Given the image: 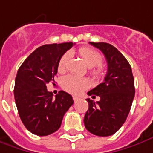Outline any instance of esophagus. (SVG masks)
Masks as SVG:
<instances>
[{"instance_id":"obj_1","label":"esophagus","mask_w":153,"mask_h":153,"mask_svg":"<svg viewBox=\"0 0 153 153\" xmlns=\"http://www.w3.org/2000/svg\"><path fill=\"white\" fill-rule=\"evenodd\" d=\"M73 100H74V102H76V101H78V100H79V98H78V97H76V96H74V97H73Z\"/></svg>"}]
</instances>
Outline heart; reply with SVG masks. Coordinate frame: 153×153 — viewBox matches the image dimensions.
<instances>
[{
	"mask_svg": "<svg viewBox=\"0 0 153 153\" xmlns=\"http://www.w3.org/2000/svg\"><path fill=\"white\" fill-rule=\"evenodd\" d=\"M79 54L89 68L95 67L91 71L94 77L100 78L104 75V68L100 66V63H102V56L99 52L91 48L84 47L79 49ZM70 57L71 53L68 51L63 53V56L60 58L58 63L59 72H63L65 70ZM62 85L63 89L68 92H70L72 94H79L90 86V82L85 78H79L69 74L63 78L62 80Z\"/></svg>",
	"mask_w": 153,
	"mask_h": 153,
	"instance_id": "obj_1",
	"label": "heart"
}]
</instances>
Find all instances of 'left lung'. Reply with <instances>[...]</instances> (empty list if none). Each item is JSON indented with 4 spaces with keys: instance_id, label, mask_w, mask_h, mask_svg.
Returning a JSON list of instances; mask_svg holds the SVG:
<instances>
[{
    "instance_id": "1",
    "label": "left lung",
    "mask_w": 153,
    "mask_h": 153,
    "mask_svg": "<svg viewBox=\"0 0 153 153\" xmlns=\"http://www.w3.org/2000/svg\"><path fill=\"white\" fill-rule=\"evenodd\" d=\"M90 43L104 53L108 68L104 82L88 92L89 95H97L100 100L96 102L86 100L89 109L84 123L90 133L108 137L116 133L128 116L135 96L133 74L128 61L111 44Z\"/></svg>"
}]
</instances>
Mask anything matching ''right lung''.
<instances>
[{
	"instance_id": "right-lung-1",
	"label": "right lung",
	"mask_w": 153,
	"mask_h": 153,
	"mask_svg": "<svg viewBox=\"0 0 153 153\" xmlns=\"http://www.w3.org/2000/svg\"><path fill=\"white\" fill-rule=\"evenodd\" d=\"M74 43H53L39 47L26 59L16 77L14 96L25 127L37 136H48L58 131L63 117L74 104L63 90L53 97L47 84L54 82L58 63Z\"/></svg>"
}]
</instances>
